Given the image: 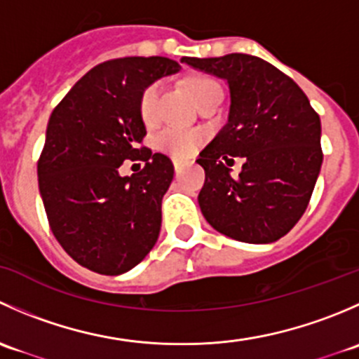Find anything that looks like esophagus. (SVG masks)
<instances>
[{"label":"esophagus","instance_id":"esophagus-1","mask_svg":"<svg viewBox=\"0 0 359 359\" xmlns=\"http://www.w3.org/2000/svg\"><path fill=\"white\" fill-rule=\"evenodd\" d=\"M173 168H175V173H179L182 170V163L179 161H173Z\"/></svg>","mask_w":359,"mask_h":359}]
</instances>
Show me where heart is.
<instances>
[{
    "instance_id": "b5f03b06",
    "label": "heart",
    "mask_w": 359,
    "mask_h": 359,
    "mask_svg": "<svg viewBox=\"0 0 359 359\" xmlns=\"http://www.w3.org/2000/svg\"><path fill=\"white\" fill-rule=\"evenodd\" d=\"M186 88L189 95L193 97L198 107L205 100L213 97L215 93H220V85L215 79L208 76H193L186 81ZM159 97H161V83L154 81L149 83L142 90L139 97V116L144 125L151 126L158 119V106ZM203 142V133L196 130H180V128H165L156 135V147L161 153L168 154L170 158L177 161L189 159L198 151V147Z\"/></svg>"
}]
</instances>
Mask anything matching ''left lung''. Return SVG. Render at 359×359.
<instances>
[{"label": "left lung", "instance_id": "1", "mask_svg": "<svg viewBox=\"0 0 359 359\" xmlns=\"http://www.w3.org/2000/svg\"><path fill=\"white\" fill-rule=\"evenodd\" d=\"M182 62L226 79L231 93L226 126L196 159L205 170L198 196L203 217L233 240H280L304 215L320 175V116L290 76L259 57L229 53ZM231 156L245 158L238 177L225 166Z\"/></svg>", "mask_w": 359, "mask_h": 359}]
</instances>
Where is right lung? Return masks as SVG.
<instances>
[{
  "label": "right lung",
  "instance_id": "1",
  "mask_svg": "<svg viewBox=\"0 0 359 359\" xmlns=\"http://www.w3.org/2000/svg\"><path fill=\"white\" fill-rule=\"evenodd\" d=\"M179 69L166 57L107 60L90 69L50 116L38 159L39 194L60 247L93 273H126L158 241L173 165L142 146L139 97ZM125 158L144 161V168L121 177Z\"/></svg>",
  "mask_w": 359,
  "mask_h": 359
}]
</instances>
